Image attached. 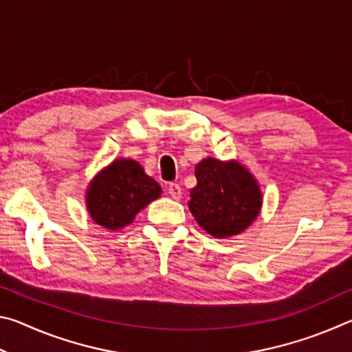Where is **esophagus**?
I'll return each mask as SVG.
<instances>
[{
    "mask_svg": "<svg viewBox=\"0 0 352 352\" xmlns=\"http://www.w3.org/2000/svg\"><path fill=\"white\" fill-rule=\"evenodd\" d=\"M168 192H169V195H170V197L174 199V200H180V199H182V188H180V184L169 183Z\"/></svg>",
    "mask_w": 352,
    "mask_h": 352,
    "instance_id": "obj_1",
    "label": "esophagus"
}]
</instances>
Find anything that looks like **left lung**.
I'll return each instance as SVG.
<instances>
[{
  "mask_svg": "<svg viewBox=\"0 0 352 352\" xmlns=\"http://www.w3.org/2000/svg\"><path fill=\"white\" fill-rule=\"evenodd\" d=\"M197 186L190 189L189 210L206 233L225 239L242 233L258 217L262 192L241 163L205 158L195 166Z\"/></svg>",
  "mask_w": 352,
  "mask_h": 352,
  "instance_id": "obj_1",
  "label": "left lung"
}]
</instances>
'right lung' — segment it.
Wrapping results in <instances>:
<instances>
[{"label":"right lung","mask_w":352,"mask_h":352,"mask_svg":"<svg viewBox=\"0 0 352 352\" xmlns=\"http://www.w3.org/2000/svg\"><path fill=\"white\" fill-rule=\"evenodd\" d=\"M162 195V186L135 160L118 158L93 178L85 204L91 219L107 230H121Z\"/></svg>","instance_id":"add662e5"}]
</instances>
